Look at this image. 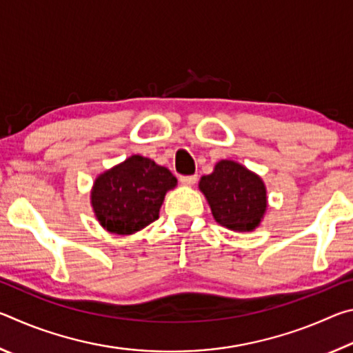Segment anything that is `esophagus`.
<instances>
[{"instance_id": "obj_1", "label": "esophagus", "mask_w": 353, "mask_h": 353, "mask_svg": "<svg viewBox=\"0 0 353 353\" xmlns=\"http://www.w3.org/2000/svg\"><path fill=\"white\" fill-rule=\"evenodd\" d=\"M196 181H198V176H196V174H193V176H181V183L187 185V187L194 185Z\"/></svg>"}]
</instances>
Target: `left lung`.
Wrapping results in <instances>:
<instances>
[{"instance_id":"8db88e82","label":"left lung","mask_w":353,"mask_h":353,"mask_svg":"<svg viewBox=\"0 0 353 353\" xmlns=\"http://www.w3.org/2000/svg\"><path fill=\"white\" fill-rule=\"evenodd\" d=\"M201 193L214 221L234 232H252L265 218L268 191L263 179L234 160H219L212 174L202 176Z\"/></svg>"}]
</instances>
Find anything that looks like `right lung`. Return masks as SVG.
<instances>
[{
    "instance_id": "1",
    "label": "right lung",
    "mask_w": 353,
    "mask_h": 353,
    "mask_svg": "<svg viewBox=\"0 0 353 353\" xmlns=\"http://www.w3.org/2000/svg\"><path fill=\"white\" fill-rule=\"evenodd\" d=\"M176 185L168 168L134 154L94 179L90 204L103 229L134 235L159 218L165 194Z\"/></svg>"
}]
</instances>
